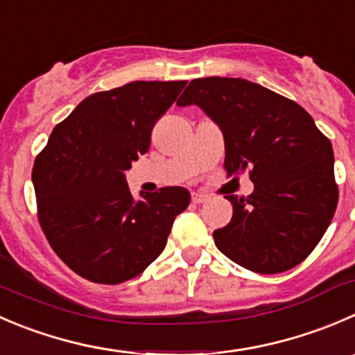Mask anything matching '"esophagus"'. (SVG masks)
<instances>
[{"label":"esophagus","mask_w":355,"mask_h":355,"mask_svg":"<svg viewBox=\"0 0 355 355\" xmlns=\"http://www.w3.org/2000/svg\"><path fill=\"white\" fill-rule=\"evenodd\" d=\"M208 196L206 194H201V192H194L192 194V202H196V205H201V202H206L208 201Z\"/></svg>","instance_id":"34e87169"}]
</instances>
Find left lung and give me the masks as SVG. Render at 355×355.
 I'll list each match as a JSON object with an SVG mask.
<instances>
[{"label":"left lung","mask_w":355,"mask_h":355,"mask_svg":"<svg viewBox=\"0 0 355 355\" xmlns=\"http://www.w3.org/2000/svg\"><path fill=\"white\" fill-rule=\"evenodd\" d=\"M199 105L225 140L227 175L250 171L248 198L225 196L232 220L213 232L225 257L258 274L304 261L338 205L333 147L304 107L241 78H199L177 101Z\"/></svg>","instance_id":"8db88e82"}]
</instances>
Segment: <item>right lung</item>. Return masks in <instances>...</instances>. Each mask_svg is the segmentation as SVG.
<instances>
[{
	"instance_id": "right-lung-1",
	"label": "right lung",
	"mask_w": 355,
	"mask_h": 355,
	"mask_svg": "<svg viewBox=\"0 0 355 355\" xmlns=\"http://www.w3.org/2000/svg\"><path fill=\"white\" fill-rule=\"evenodd\" d=\"M185 85L133 81L86 97L55 126L34 161L41 229L69 269L92 283L119 284L142 274L191 202L184 187L135 199L125 178Z\"/></svg>"
}]
</instances>
